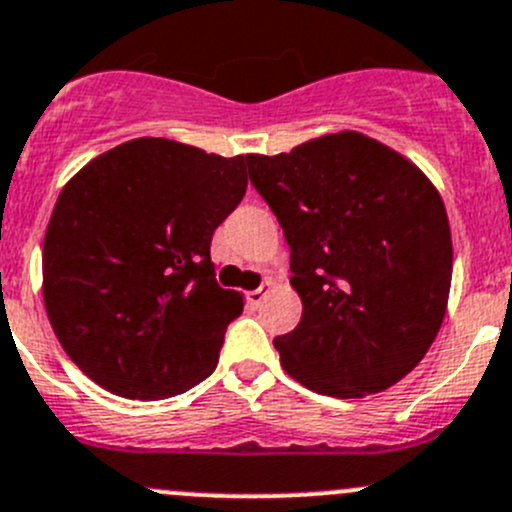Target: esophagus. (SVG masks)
<instances>
[{
    "instance_id": "esophagus-1",
    "label": "esophagus",
    "mask_w": 512,
    "mask_h": 512,
    "mask_svg": "<svg viewBox=\"0 0 512 512\" xmlns=\"http://www.w3.org/2000/svg\"><path fill=\"white\" fill-rule=\"evenodd\" d=\"M270 290H272V282H265V285H260V287H257V290L247 292V302H250L252 307L262 305V300H265V297L270 295Z\"/></svg>"
}]
</instances>
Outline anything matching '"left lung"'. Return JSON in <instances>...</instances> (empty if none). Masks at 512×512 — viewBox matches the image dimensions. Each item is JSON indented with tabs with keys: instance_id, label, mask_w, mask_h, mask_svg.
I'll list each match as a JSON object with an SVG mask.
<instances>
[{
	"instance_id": "1",
	"label": "left lung",
	"mask_w": 512,
	"mask_h": 512,
	"mask_svg": "<svg viewBox=\"0 0 512 512\" xmlns=\"http://www.w3.org/2000/svg\"><path fill=\"white\" fill-rule=\"evenodd\" d=\"M290 245L300 325L275 337L282 370L332 398L382 393L433 345L453 280L443 197L418 165L362 132L247 155Z\"/></svg>"
}]
</instances>
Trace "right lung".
<instances>
[{"label":"right lung","mask_w":512,"mask_h":512,"mask_svg":"<svg viewBox=\"0 0 512 512\" xmlns=\"http://www.w3.org/2000/svg\"><path fill=\"white\" fill-rule=\"evenodd\" d=\"M245 165L137 137L62 187L44 232V307L99 388L165 400L212 375L245 297L215 282L210 242L245 197Z\"/></svg>","instance_id":"1"}]
</instances>
